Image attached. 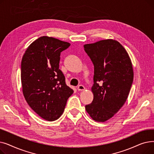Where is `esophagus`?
Here are the masks:
<instances>
[{
  "label": "esophagus",
  "mask_w": 154,
  "mask_h": 154,
  "mask_svg": "<svg viewBox=\"0 0 154 154\" xmlns=\"http://www.w3.org/2000/svg\"><path fill=\"white\" fill-rule=\"evenodd\" d=\"M77 90L79 91H84L85 90V87L82 85H80L77 87Z\"/></svg>",
  "instance_id": "obj_1"
}]
</instances>
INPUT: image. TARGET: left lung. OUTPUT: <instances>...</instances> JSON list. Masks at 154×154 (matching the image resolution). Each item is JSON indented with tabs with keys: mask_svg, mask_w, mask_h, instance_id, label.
I'll list each match as a JSON object with an SVG mask.
<instances>
[{
	"mask_svg": "<svg viewBox=\"0 0 154 154\" xmlns=\"http://www.w3.org/2000/svg\"><path fill=\"white\" fill-rule=\"evenodd\" d=\"M94 66V99L85 110L96 122L112 118L125 103L134 80L132 63L127 52L113 39L84 45Z\"/></svg>",
	"mask_w": 154,
	"mask_h": 154,
	"instance_id": "left-lung-1",
	"label": "left lung"
}]
</instances>
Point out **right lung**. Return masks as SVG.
<instances>
[{
  "instance_id": "right-lung-1",
  "label": "right lung",
  "mask_w": 154,
  "mask_h": 154,
  "mask_svg": "<svg viewBox=\"0 0 154 154\" xmlns=\"http://www.w3.org/2000/svg\"><path fill=\"white\" fill-rule=\"evenodd\" d=\"M70 45L57 38L42 36L27 47L22 57L20 77L24 98L36 114L48 121L62 116L74 92L66 84L59 69L60 52Z\"/></svg>"
}]
</instances>
